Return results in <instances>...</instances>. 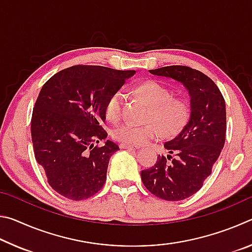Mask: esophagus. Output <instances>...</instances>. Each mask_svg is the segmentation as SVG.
I'll return each mask as SVG.
<instances>
[{
    "mask_svg": "<svg viewBox=\"0 0 252 252\" xmlns=\"http://www.w3.org/2000/svg\"><path fill=\"white\" fill-rule=\"evenodd\" d=\"M120 148L121 149H135V150H138V149H140L139 146H130V144H126V143H121L120 144Z\"/></svg>",
    "mask_w": 252,
    "mask_h": 252,
    "instance_id": "34e87169",
    "label": "esophagus"
}]
</instances>
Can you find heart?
<instances>
[{"label":"heart","instance_id":"heart-1","mask_svg":"<svg viewBox=\"0 0 252 252\" xmlns=\"http://www.w3.org/2000/svg\"><path fill=\"white\" fill-rule=\"evenodd\" d=\"M134 92L151 105L144 126L123 122L113 127L112 135L118 141L130 146H140L164 134L173 135L180 132L189 121L190 104L183 97L172 96L171 90L157 81H146L136 85ZM125 94L121 91L112 93L106 100L104 112L110 121H117L122 116ZM155 122L153 123V121Z\"/></svg>","mask_w":252,"mask_h":252}]
</instances>
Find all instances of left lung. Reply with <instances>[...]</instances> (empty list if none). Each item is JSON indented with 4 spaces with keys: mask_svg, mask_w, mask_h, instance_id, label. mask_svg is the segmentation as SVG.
I'll list each match as a JSON object with an SVG mask.
<instances>
[{
    "mask_svg": "<svg viewBox=\"0 0 252 252\" xmlns=\"http://www.w3.org/2000/svg\"><path fill=\"white\" fill-rule=\"evenodd\" d=\"M149 72L178 81L190 96L189 121L176 138L164 143L176 158L159 156L153 167L141 171L143 185L152 194L167 201H180L201 189L224 146V99L209 76L189 66H163Z\"/></svg>",
    "mask_w": 252,
    "mask_h": 252,
    "instance_id": "8db88e82",
    "label": "left lung"
}]
</instances>
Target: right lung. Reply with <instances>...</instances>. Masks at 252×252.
<instances>
[{
	"instance_id": "right-lung-1",
	"label": "right lung",
	"mask_w": 252,
	"mask_h": 252,
	"mask_svg": "<svg viewBox=\"0 0 252 252\" xmlns=\"http://www.w3.org/2000/svg\"><path fill=\"white\" fill-rule=\"evenodd\" d=\"M135 71L73 65L42 87L33 108L31 135L35 160L54 191L80 201L99 192L118 144L102 127L104 106Z\"/></svg>"
}]
</instances>
